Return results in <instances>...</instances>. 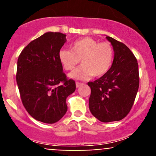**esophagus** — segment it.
Wrapping results in <instances>:
<instances>
[{
    "label": "esophagus",
    "instance_id": "obj_1",
    "mask_svg": "<svg viewBox=\"0 0 156 156\" xmlns=\"http://www.w3.org/2000/svg\"><path fill=\"white\" fill-rule=\"evenodd\" d=\"M75 84H76V87H79L80 86L82 85L83 83H81V82H78V81H76V83H75Z\"/></svg>",
    "mask_w": 156,
    "mask_h": 156
}]
</instances>
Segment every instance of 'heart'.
Returning <instances> with one entry per match:
<instances>
[{
  "label": "heart",
  "mask_w": 156,
  "mask_h": 156,
  "mask_svg": "<svg viewBox=\"0 0 156 156\" xmlns=\"http://www.w3.org/2000/svg\"><path fill=\"white\" fill-rule=\"evenodd\" d=\"M71 50L59 52V62L65 70H72L81 60V66L69 74L74 79L87 80L94 75L101 77L111 69L114 50L108 42H99L89 37L76 40L70 45Z\"/></svg>",
  "instance_id": "1"
}]
</instances>
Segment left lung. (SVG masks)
Returning <instances> with one entry per match:
<instances>
[{"label":"left lung","instance_id":"left-lung-1","mask_svg":"<svg viewBox=\"0 0 156 156\" xmlns=\"http://www.w3.org/2000/svg\"><path fill=\"white\" fill-rule=\"evenodd\" d=\"M115 52L109 71L94 81H89L91 93L89 108L102 122L120 121L126 117L134 103L140 78L138 63L125 44L106 36Z\"/></svg>","mask_w":156,"mask_h":156}]
</instances>
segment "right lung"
<instances>
[{"label":"right lung","mask_w":156,"mask_h":156,"mask_svg":"<svg viewBox=\"0 0 156 156\" xmlns=\"http://www.w3.org/2000/svg\"><path fill=\"white\" fill-rule=\"evenodd\" d=\"M66 41L62 33H45L30 42L17 61L16 78L22 103L31 117L44 123H56L63 117L66 98L76 88L59 59Z\"/></svg>","instance_id":"add662e5"}]
</instances>
